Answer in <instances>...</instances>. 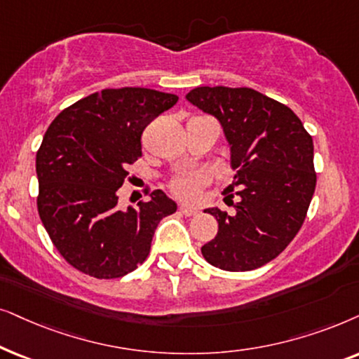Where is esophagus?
<instances>
[{
	"label": "esophagus",
	"mask_w": 359,
	"mask_h": 359,
	"mask_svg": "<svg viewBox=\"0 0 359 359\" xmlns=\"http://www.w3.org/2000/svg\"><path fill=\"white\" fill-rule=\"evenodd\" d=\"M180 213L185 215V217H194V215H197V208H192V207H187V205H180Z\"/></svg>",
	"instance_id": "34e87169"
}]
</instances>
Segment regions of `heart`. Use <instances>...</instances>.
Segmentation results:
<instances>
[{
  "label": "heart",
  "instance_id": "1",
  "mask_svg": "<svg viewBox=\"0 0 359 359\" xmlns=\"http://www.w3.org/2000/svg\"><path fill=\"white\" fill-rule=\"evenodd\" d=\"M205 184H207V175L203 172H185V174L177 175L170 180L169 190L175 197L194 200Z\"/></svg>",
  "mask_w": 359,
  "mask_h": 359
}]
</instances>
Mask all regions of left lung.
Listing matches in <instances>:
<instances>
[{
    "label": "left lung",
    "instance_id": "1",
    "mask_svg": "<svg viewBox=\"0 0 359 359\" xmlns=\"http://www.w3.org/2000/svg\"><path fill=\"white\" fill-rule=\"evenodd\" d=\"M187 100L222 123L236 169L223 194L241 200L235 215L207 210L218 233L202 255L223 271L257 269L289 246L307 217L317 185L312 136L292 109L252 88L197 87Z\"/></svg>",
    "mask_w": 359,
    "mask_h": 359
}]
</instances>
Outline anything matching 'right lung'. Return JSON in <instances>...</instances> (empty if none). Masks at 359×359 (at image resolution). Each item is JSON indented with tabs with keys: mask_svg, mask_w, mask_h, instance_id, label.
Here are the masks:
<instances>
[{
	"mask_svg": "<svg viewBox=\"0 0 359 359\" xmlns=\"http://www.w3.org/2000/svg\"><path fill=\"white\" fill-rule=\"evenodd\" d=\"M179 97L151 88H104L70 104L47 128L36 156L37 212L60 256L83 274L116 279L146 261L157 224L177 205L162 190L118 208L141 136Z\"/></svg>",
	"mask_w": 359,
	"mask_h": 359,
	"instance_id": "right-lung-1",
	"label": "right lung"
}]
</instances>
